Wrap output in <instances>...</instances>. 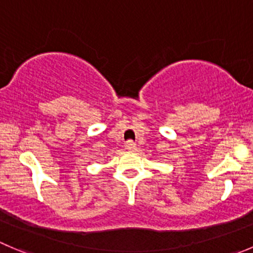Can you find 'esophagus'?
<instances>
[{"label":"esophagus","mask_w":253,"mask_h":253,"mask_svg":"<svg viewBox=\"0 0 253 253\" xmlns=\"http://www.w3.org/2000/svg\"><path fill=\"white\" fill-rule=\"evenodd\" d=\"M125 149L129 151H133L135 150V143H134L133 140H128L126 143H125Z\"/></svg>","instance_id":"1"}]
</instances>
